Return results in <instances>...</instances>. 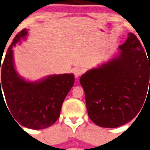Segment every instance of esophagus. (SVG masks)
Listing matches in <instances>:
<instances>
[{"label":"esophagus","instance_id":"esophagus-1","mask_svg":"<svg viewBox=\"0 0 150 150\" xmlns=\"http://www.w3.org/2000/svg\"><path fill=\"white\" fill-rule=\"evenodd\" d=\"M73 73H74V75H75V78H79V76H81L83 74V70L81 68H75L73 69Z\"/></svg>","mask_w":150,"mask_h":150}]
</instances>
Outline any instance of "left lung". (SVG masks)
<instances>
[{
  "label": "left lung",
  "instance_id": "1",
  "mask_svg": "<svg viewBox=\"0 0 150 150\" xmlns=\"http://www.w3.org/2000/svg\"><path fill=\"white\" fill-rule=\"evenodd\" d=\"M119 49L117 58L80 78L89 118L101 127L116 128L133 120L150 96L149 58L139 40L129 33Z\"/></svg>",
  "mask_w": 150,
  "mask_h": 150
}]
</instances>
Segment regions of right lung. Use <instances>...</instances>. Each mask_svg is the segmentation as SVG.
<instances>
[{
    "label": "right lung",
    "mask_w": 150,
    "mask_h": 150,
    "mask_svg": "<svg viewBox=\"0 0 150 150\" xmlns=\"http://www.w3.org/2000/svg\"><path fill=\"white\" fill-rule=\"evenodd\" d=\"M27 33L23 29L16 35L0 64V101L1 98L4 103L6 100L9 113L17 124L33 129H45L59 117L62 103L74 85L75 77L72 74L54 75L34 83L19 77L13 65L12 48Z\"/></svg>",
    "instance_id": "1"
}]
</instances>
